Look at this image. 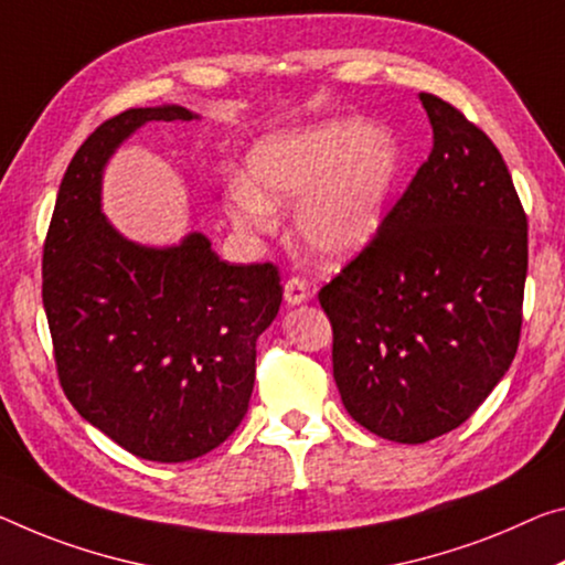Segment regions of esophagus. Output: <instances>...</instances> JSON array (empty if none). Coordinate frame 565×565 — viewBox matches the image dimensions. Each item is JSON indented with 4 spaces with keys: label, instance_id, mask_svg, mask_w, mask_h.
<instances>
[{
    "label": "esophagus",
    "instance_id": "esophagus-1",
    "mask_svg": "<svg viewBox=\"0 0 565 565\" xmlns=\"http://www.w3.org/2000/svg\"><path fill=\"white\" fill-rule=\"evenodd\" d=\"M284 299L289 307H299V303L309 299V286L301 279H289L284 284Z\"/></svg>",
    "mask_w": 565,
    "mask_h": 565
}]
</instances>
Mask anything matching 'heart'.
Segmentation results:
<instances>
[{
	"label": "heart",
	"mask_w": 565,
	"mask_h": 565,
	"mask_svg": "<svg viewBox=\"0 0 565 565\" xmlns=\"http://www.w3.org/2000/svg\"><path fill=\"white\" fill-rule=\"evenodd\" d=\"M248 178L228 185V218L244 234H268L274 205L294 201V238L309 256L339 264L377 236L399 175V148L387 130L334 118L258 138Z\"/></svg>",
	"instance_id": "heart-1"
}]
</instances>
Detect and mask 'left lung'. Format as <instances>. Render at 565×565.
Wrapping results in <instances>:
<instances>
[{
	"label": "left lung",
	"mask_w": 565,
	"mask_h": 565,
	"mask_svg": "<svg viewBox=\"0 0 565 565\" xmlns=\"http://www.w3.org/2000/svg\"><path fill=\"white\" fill-rule=\"evenodd\" d=\"M433 150L377 238L319 291L349 415L427 443L476 412L521 339L527 221L492 140L419 93Z\"/></svg>",
	"instance_id": "1"
}]
</instances>
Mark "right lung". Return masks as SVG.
Here are the masks:
<instances>
[{"label": "right lung", "instance_id": "add662e5", "mask_svg": "<svg viewBox=\"0 0 565 565\" xmlns=\"http://www.w3.org/2000/svg\"><path fill=\"white\" fill-rule=\"evenodd\" d=\"M160 120L201 115L181 105L125 110L70 160L44 241L42 303L62 390L79 417L142 460L185 462L244 419L256 339L279 315L281 284L271 264L221 262L201 231L146 246L107 221V163Z\"/></svg>", "mask_w": 565, "mask_h": 565}]
</instances>
